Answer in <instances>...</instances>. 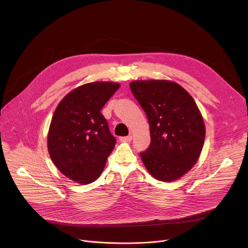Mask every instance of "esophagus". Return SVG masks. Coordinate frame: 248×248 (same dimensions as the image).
Segmentation results:
<instances>
[{
    "instance_id": "esophagus-1",
    "label": "esophagus",
    "mask_w": 248,
    "mask_h": 248,
    "mask_svg": "<svg viewBox=\"0 0 248 248\" xmlns=\"http://www.w3.org/2000/svg\"><path fill=\"white\" fill-rule=\"evenodd\" d=\"M132 140H133V137H132V136H127V137H122V138H120V140H121V141H125V142L132 141Z\"/></svg>"
}]
</instances>
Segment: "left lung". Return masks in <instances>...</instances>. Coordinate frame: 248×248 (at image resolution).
<instances>
[{
    "instance_id": "8db88e82",
    "label": "left lung",
    "mask_w": 248,
    "mask_h": 248,
    "mask_svg": "<svg viewBox=\"0 0 248 248\" xmlns=\"http://www.w3.org/2000/svg\"><path fill=\"white\" fill-rule=\"evenodd\" d=\"M132 93L145 110L151 144L140 153L142 163L157 180H178L197 163L204 145L205 124L196 102L170 80H136Z\"/></svg>"
}]
</instances>
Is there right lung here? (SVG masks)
<instances>
[{"instance_id": "1", "label": "right lung", "mask_w": 248, "mask_h": 248, "mask_svg": "<svg viewBox=\"0 0 248 248\" xmlns=\"http://www.w3.org/2000/svg\"><path fill=\"white\" fill-rule=\"evenodd\" d=\"M120 86L110 81L78 86L62 98L52 116L47 137L50 158L77 183L95 181L114 148L115 138L100 110Z\"/></svg>"}]
</instances>
